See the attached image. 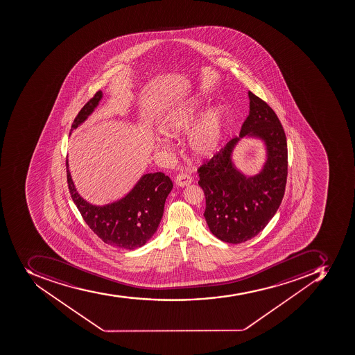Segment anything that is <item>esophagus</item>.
Returning a JSON list of instances; mask_svg holds the SVG:
<instances>
[{
    "label": "esophagus",
    "instance_id": "1",
    "mask_svg": "<svg viewBox=\"0 0 355 355\" xmlns=\"http://www.w3.org/2000/svg\"><path fill=\"white\" fill-rule=\"evenodd\" d=\"M192 176L189 173H185V172H182L179 175L175 178V184L178 187H181V188H184V187H188L192 183Z\"/></svg>",
    "mask_w": 355,
    "mask_h": 355
}]
</instances>
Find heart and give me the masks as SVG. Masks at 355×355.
<instances>
[{"label": "heart", "instance_id": "1", "mask_svg": "<svg viewBox=\"0 0 355 355\" xmlns=\"http://www.w3.org/2000/svg\"><path fill=\"white\" fill-rule=\"evenodd\" d=\"M199 101H190L176 105L167 110L161 119V130L166 135L178 136L190 132L201 110ZM225 113L221 106L208 110L190 133L191 152L196 159H209L216 153L225 132Z\"/></svg>", "mask_w": 355, "mask_h": 355}]
</instances>
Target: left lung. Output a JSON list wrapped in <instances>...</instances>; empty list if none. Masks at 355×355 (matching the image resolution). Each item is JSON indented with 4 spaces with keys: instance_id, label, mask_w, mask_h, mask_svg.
I'll return each instance as SVG.
<instances>
[{
    "instance_id": "left-lung-1",
    "label": "left lung",
    "mask_w": 355,
    "mask_h": 355,
    "mask_svg": "<svg viewBox=\"0 0 355 355\" xmlns=\"http://www.w3.org/2000/svg\"><path fill=\"white\" fill-rule=\"evenodd\" d=\"M249 115L234 137L198 170L205 196V221L218 239L229 243L250 240L265 229L279 208L287 181V141L271 107L248 92ZM243 137L264 141L266 162L260 173L245 176L234 164V147Z\"/></svg>"
}]
</instances>
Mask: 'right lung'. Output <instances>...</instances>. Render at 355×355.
<instances>
[{
    "instance_id": "obj_1",
    "label": "right lung",
    "mask_w": 355,
    "mask_h": 355,
    "mask_svg": "<svg viewBox=\"0 0 355 355\" xmlns=\"http://www.w3.org/2000/svg\"><path fill=\"white\" fill-rule=\"evenodd\" d=\"M101 98L103 92L99 90L81 108L72 123L70 134L92 115ZM66 166L72 200L87 225L105 243L134 250L153 236L164 212L165 200L173 188L168 176L162 172L144 174L121 199L108 205H95L78 193L71 179L68 159Z\"/></svg>"
}]
</instances>
